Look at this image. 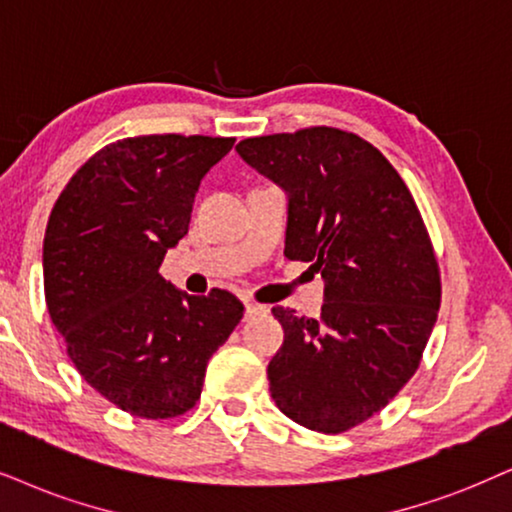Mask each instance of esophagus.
Instances as JSON below:
<instances>
[{"mask_svg": "<svg viewBox=\"0 0 512 512\" xmlns=\"http://www.w3.org/2000/svg\"><path fill=\"white\" fill-rule=\"evenodd\" d=\"M267 309L262 307V304H255V302H245V316H257V314H264Z\"/></svg>", "mask_w": 512, "mask_h": 512, "instance_id": "1", "label": "esophagus"}]
</instances>
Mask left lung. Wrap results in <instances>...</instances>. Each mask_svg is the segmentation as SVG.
Returning a JSON list of instances; mask_svg holds the SVG:
<instances>
[{"label":"left lung","mask_w":512,"mask_h":512,"mask_svg":"<svg viewBox=\"0 0 512 512\" xmlns=\"http://www.w3.org/2000/svg\"><path fill=\"white\" fill-rule=\"evenodd\" d=\"M236 151L288 196L286 257L326 286L319 319L274 307L283 345L269 361L276 406L338 435L385 409L435 328L442 283L428 229L378 148L335 127L243 139Z\"/></svg>","instance_id":"8db88e82"}]
</instances>
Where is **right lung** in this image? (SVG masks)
<instances>
[{
  "label": "right lung",
  "mask_w": 512,
  "mask_h": 512,
  "mask_svg": "<svg viewBox=\"0 0 512 512\" xmlns=\"http://www.w3.org/2000/svg\"><path fill=\"white\" fill-rule=\"evenodd\" d=\"M234 141H115L73 174L51 210L42 252L49 316L82 378L132 416L193 409L210 357L243 319L236 295H189L158 271L189 234L200 179Z\"/></svg>",
  "instance_id": "right-lung-1"
}]
</instances>
